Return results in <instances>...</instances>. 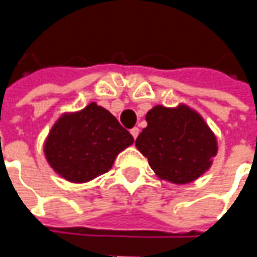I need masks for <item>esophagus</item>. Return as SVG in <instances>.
I'll return each instance as SVG.
<instances>
[{
	"instance_id": "esophagus-1",
	"label": "esophagus",
	"mask_w": 257,
	"mask_h": 257,
	"mask_svg": "<svg viewBox=\"0 0 257 257\" xmlns=\"http://www.w3.org/2000/svg\"><path fill=\"white\" fill-rule=\"evenodd\" d=\"M130 133H132V136L134 137V140H136V139H137V136H139V133H140V130H139L137 127H133V128L130 130Z\"/></svg>"
}]
</instances>
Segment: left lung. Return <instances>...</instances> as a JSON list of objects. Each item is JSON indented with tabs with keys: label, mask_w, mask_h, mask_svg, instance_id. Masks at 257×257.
Returning <instances> with one entry per match:
<instances>
[{
	"label": "left lung",
	"mask_w": 257,
	"mask_h": 257,
	"mask_svg": "<svg viewBox=\"0 0 257 257\" xmlns=\"http://www.w3.org/2000/svg\"><path fill=\"white\" fill-rule=\"evenodd\" d=\"M147 127L136 139L159 177L183 184L206 172L216 156V137L189 107L156 105L146 115Z\"/></svg>",
	"instance_id": "8db88e82"
}]
</instances>
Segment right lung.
<instances>
[{
    "label": "right lung",
    "mask_w": 257,
    "mask_h": 257,
    "mask_svg": "<svg viewBox=\"0 0 257 257\" xmlns=\"http://www.w3.org/2000/svg\"><path fill=\"white\" fill-rule=\"evenodd\" d=\"M133 142V136L113 114L91 103L55 123L44 152L60 176L83 183L108 172L115 156Z\"/></svg>",
    "instance_id": "obj_1"
}]
</instances>
